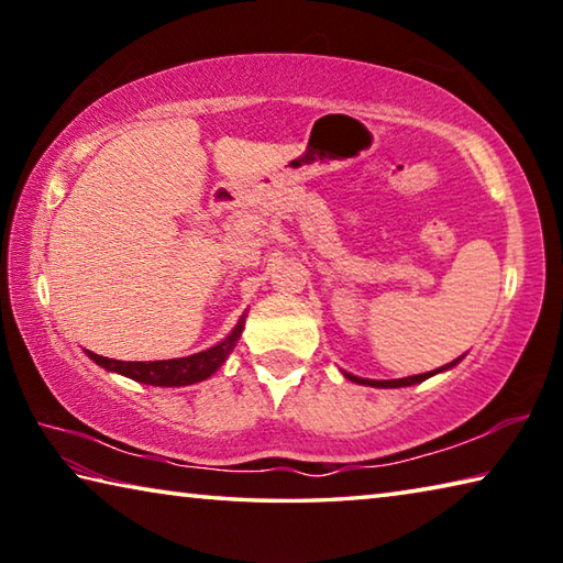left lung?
<instances>
[{
	"label": "left lung",
	"instance_id": "1",
	"mask_svg": "<svg viewBox=\"0 0 563 563\" xmlns=\"http://www.w3.org/2000/svg\"><path fill=\"white\" fill-rule=\"evenodd\" d=\"M460 360H462V357H460ZM460 360H454V362H450V365H444V367H437V369H432V373L412 375V377H402V379H365V377H355V375H350V373H342V375H345L347 379H352V383H357V385H369V387H409V385L424 383L427 377H432V375H437V373H444V369L454 367L456 362H460Z\"/></svg>",
	"mask_w": 563,
	"mask_h": 563
}]
</instances>
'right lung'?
<instances>
[{
	"label": "right lung",
	"instance_id": "obj_1",
	"mask_svg": "<svg viewBox=\"0 0 563 563\" xmlns=\"http://www.w3.org/2000/svg\"><path fill=\"white\" fill-rule=\"evenodd\" d=\"M245 316H241L238 325L231 330V335L218 342V345L208 347L203 352H196V355L188 357H176V360H154V362H123V360H111L101 357L97 352L87 350V355L101 365L109 373H119L123 377L136 379V383L144 385H156V387H184V385H196L201 379L211 377L218 367L223 365L225 357L231 355L238 338L243 332Z\"/></svg>",
	"mask_w": 563,
	"mask_h": 563
}]
</instances>
